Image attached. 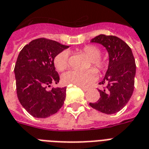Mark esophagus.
<instances>
[{"instance_id":"34e87169","label":"esophagus","mask_w":149,"mask_h":149,"mask_svg":"<svg viewBox=\"0 0 149 149\" xmlns=\"http://www.w3.org/2000/svg\"><path fill=\"white\" fill-rule=\"evenodd\" d=\"M79 87H80L84 91H87L89 89H90L89 87H85V86H79Z\"/></svg>"}]
</instances>
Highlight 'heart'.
I'll use <instances>...</instances> for the list:
<instances>
[{"label": "heart", "instance_id": "obj_1", "mask_svg": "<svg viewBox=\"0 0 149 149\" xmlns=\"http://www.w3.org/2000/svg\"><path fill=\"white\" fill-rule=\"evenodd\" d=\"M80 52L89 58L86 67L90 68L93 66L98 72H104L107 70V61L100 56L101 49L98 46L94 45H86L80 50ZM54 65L59 72L65 70L69 66L68 51L64 50L56 55L54 58ZM95 70L93 69H90L83 72L70 70L63 75L62 80L63 84H73L79 86H89L97 78Z\"/></svg>", "mask_w": 149, "mask_h": 149}]
</instances>
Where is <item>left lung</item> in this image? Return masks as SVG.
Returning <instances> with one entry per match:
<instances>
[{
	"mask_svg": "<svg viewBox=\"0 0 149 149\" xmlns=\"http://www.w3.org/2000/svg\"><path fill=\"white\" fill-rule=\"evenodd\" d=\"M91 42L100 43L109 53V65L98 90L100 97L90 103L93 108L107 114L120 111L129 101L134 87L136 65L131 48L122 39L114 36L99 35Z\"/></svg>",
	"mask_w": 149,
	"mask_h": 149,
	"instance_id": "left-lung-1",
	"label": "left lung"
}]
</instances>
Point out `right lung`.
<instances>
[{
	"instance_id": "1",
	"label": "right lung",
	"mask_w": 149,
	"mask_h": 149,
	"mask_svg": "<svg viewBox=\"0 0 149 149\" xmlns=\"http://www.w3.org/2000/svg\"><path fill=\"white\" fill-rule=\"evenodd\" d=\"M67 48L56 41L40 38L24 45L17 56L15 66L17 98L35 118H48L64 104L66 87L46 89L59 81L54 58Z\"/></svg>"
}]
</instances>
